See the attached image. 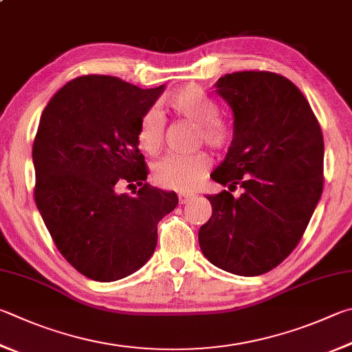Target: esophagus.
I'll return each instance as SVG.
<instances>
[{"instance_id":"1","label":"esophagus","mask_w":352,"mask_h":352,"mask_svg":"<svg viewBox=\"0 0 352 352\" xmlns=\"http://www.w3.org/2000/svg\"><path fill=\"white\" fill-rule=\"evenodd\" d=\"M192 197H194L192 194H186V192L178 194V201H180V204H184L186 201H189Z\"/></svg>"}]
</instances>
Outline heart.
<instances>
[{"label":"heart","mask_w":352,"mask_h":352,"mask_svg":"<svg viewBox=\"0 0 352 352\" xmlns=\"http://www.w3.org/2000/svg\"><path fill=\"white\" fill-rule=\"evenodd\" d=\"M169 109L177 117L197 126V142L215 151L229 143L228 124L219 117V106L200 87L184 86L168 98ZM164 135V120L158 111L151 109L140 118L137 140L146 154L160 151ZM210 160L204 152L190 155H169L154 166V178L160 186L174 190H192L208 175Z\"/></svg>","instance_id":"1"}]
</instances>
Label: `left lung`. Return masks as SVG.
<instances>
[{
  "mask_svg": "<svg viewBox=\"0 0 352 352\" xmlns=\"http://www.w3.org/2000/svg\"><path fill=\"white\" fill-rule=\"evenodd\" d=\"M215 92L234 113V135L210 178L228 190L208 195L212 217L198 231L210 263L254 277L278 266L298 245L323 190V135L308 100L285 76L228 74Z\"/></svg>",
  "mask_w": 352,
  "mask_h": 352,
  "instance_id": "1",
  "label": "left lung"
}]
</instances>
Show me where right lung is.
Wrapping results in <instances>:
<instances>
[{"mask_svg":"<svg viewBox=\"0 0 352 352\" xmlns=\"http://www.w3.org/2000/svg\"><path fill=\"white\" fill-rule=\"evenodd\" d=\"M163 91L85 75L41 113L32 149L36 208L63 257L95 282L138 271L155 251L158 221L178 204L175 192L146 183L137 140L140 118ZM126 182L140 186L135 196L118 192Z\"/></svg>","mask_w":352,"mask_h":352,"instance_id":"1","label":"right lung"}]
</instances>
